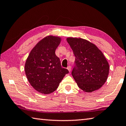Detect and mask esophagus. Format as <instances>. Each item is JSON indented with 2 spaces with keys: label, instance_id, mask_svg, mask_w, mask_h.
Wrapping results in <instances>:
<instances>
[{
  "label": "esophagus",
  "instance_id": "1",
  "mask_svg": "<svg viewBox=\"0 0 126 126\" xmlns=\"http://www.w3.org/2000/svg\"><path fill=\"white\" fill-rule=\"evenodd\" d=\"M67 69H68V71L69 72H70L71 71V67L70 66V65H69V66L67 67Z\"/></svg>",
  "mask_w": 126,
  "mask_h": 126
}]
</instances>
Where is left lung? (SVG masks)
<instances>
[{
    "instance_id": "8db88e82",
    "label": "left lung",
    "mask_w": 126,
    "mask_h": 126,
    "mask_svg": "<svg viewBox=\"0 0 126 126\" xmlns=\"http://www.w3.org/2000/svg\"><path fill=\"white\" fill-rule=\"evenodd\" d=\"M67 41L75 56L72 75L79 88L86 93L99 89L109 75V65L96 46L81 38L68 37Z\"/></svg>"
}]
</instances>
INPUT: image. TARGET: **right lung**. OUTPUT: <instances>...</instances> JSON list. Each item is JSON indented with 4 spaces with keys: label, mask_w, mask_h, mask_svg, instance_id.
Masks as SVG:
<instances>
[{
    "label": "right lung",
    "mask_w": 126,
    "mask_h": 126,
    "mask_svg": "<svg viewBox=\"0 0 126 126\" xmlns=\"http://www.w3.org/2000/svg\"><path fill=\"white\" fill-rule=\"evenodd\" d=\"M61 37L47 36L32 49L25 65V73L31 85L37 91L49 94L57 90L66 74L55 51Z\"/></svg>",
    "instance_id": "obj_1"
}]
</instances>
